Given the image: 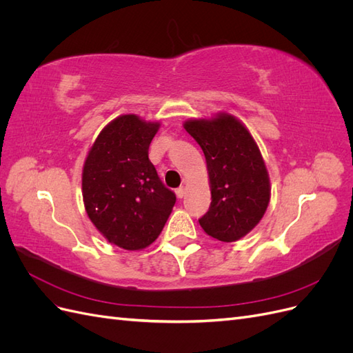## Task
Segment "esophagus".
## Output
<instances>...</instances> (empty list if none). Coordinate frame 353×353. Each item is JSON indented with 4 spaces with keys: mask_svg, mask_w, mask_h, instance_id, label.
Segmentation results:
<instances>
[{
    "mask_svg": "<svg viewBox=\"0 0 353 353\" xmlns=\"http://www.w3.org/2000/svg\"><path fill=\"white\" fill-rule=\"evenodd\" d=\"M185 191H187V188L183 185V187H179V188H176L175 190V193H176V196H178V199H183L184 196H185Z\"/></svg>",
    "mask_w": 353,
    "mask_h": 353,
    "instance_id": "34e87169",
    "label": "esophagus"
}]
</instances>
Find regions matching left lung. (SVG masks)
Masks as SVG:
<instances>
[{
	"label": "left lung",
	"mask_w": 353,
	"mask_h": 353,
	"mask_svg": "<svg viewBox=\"0 0 353 353\" xmlns=\"http://www.w3.org/2000/svg\"><path fill=\"white\" fill-rule=\"evenodd\" d=\"M185 131L206 157L212 201L199 219L209 237L232 243L258 225L271 200V181L258 143L227 112L188 119Z\"/></svg>",
	"instance_id": "8db88e82"
}]
</instances>
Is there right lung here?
<instances>
[{
  "instance_id": "add662e5",
  "label": "right lung",
  "mask_w": 353,
  "mask_h": 353,
  "mask_svg": "<svg viewBox=\"0 0 353 353\" xmlns=\"http://www.w3.org/2000/svg\"><path fill=\"white\" fill-rule=\"evenodd\" d=\"M160 128L134 113L105 125L91 144L82 168L85 212L101 236L137 252L162 232L175 194L157 176L148 147Z\"/></svg>"
}]
</instances>
